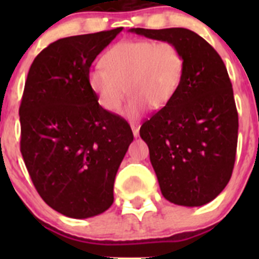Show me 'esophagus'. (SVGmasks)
<instances>
[{
	"mask_svg": "<svg viewBox=\"0 0 259 259\" xmlns=\"http://www.w3.org/2000/svg\"><path fill=\"white\" fill-rule=\"evenodd\" d=\"M132 132H134V136H139V132H140V123H131Z\"/></svg>",
	"mask_w": 259,
	"mask_h": 259,
	"instance_id": "esophagus-1",
	"label": "esophagus"
}]
</instances>
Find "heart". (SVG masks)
Returning a JSON list of instances; mask_svg holds the SVG:
<instances>
[{
  "instance_id": "b5f03b06",
  "label": "heart",
  "mask_w": 259,
  "mask_h": 259,
  "mask_svg": "<svg viewBox=\"0 0 259 259\" xmlns=\"http://www.w3.org/2000/svg\"><path fill=\"white\" fill-rule=\"evenodd\" d=\"M104 67L89 71V88L98 104L116 111L132 93L124 114L136 119L150 106L162 109L172 101L185 72V57L170 41H122L102 57ZM128 89H126V87Z\"/></svg>"
}]
</instances>
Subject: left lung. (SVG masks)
Returning a JSON list of instances; mask_svg holds the SVG:
<instances>
[{
	"label": "left lung",
	"instance_id": "left-lung-1",
	"mask_svg": "<svg viewBox=\"0 0 259 259\" xmlns=\"http://www.w3.org/2000/svg\"><path fill=\"white\" fill-rule=\"evenodd\" d=\"M130 32L182 49L185 72L179 91L140 128L167 201L202 206L228 184L237 148L239 116L227 68L214 48L187 28Z\"/></svg>",
	"mask_w": 259,
	"mask_h": 259
}]
</instances>
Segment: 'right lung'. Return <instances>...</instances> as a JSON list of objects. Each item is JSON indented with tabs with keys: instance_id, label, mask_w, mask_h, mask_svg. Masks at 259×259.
<instances>
[{
	"instance_id": "obj_1",
	"label": "right lung",
	"mask_w": 259,
	"mask_h": 259,
	"mask_svg": "<svg viewBox=\"0 0 259 259\" xmlns=\"http://www.w3.org/2000/svg\"><path fill=\"white\" fill-rule=\"evenodd\" d=\"M123 27L54 41L32 62L19 107L20 152L41 198L70 218L106 211L134 140L88 84L96 57Z\"/></svg>"
}]
</instances>
